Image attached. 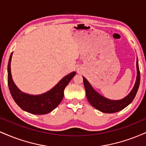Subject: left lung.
Masks as SVG:
<instances>
[{
  "label": "left lung",
  "instance_id": "obj_1",
  "mask_svg": "<svg viewBox=\"0 0 146 146\" xmlns=\"http://www.w3.org/2000/svg\"><path fill=\"white\" fill-rule=\"evenodd\" d=\"M83 80L87 100L92 106L102 113H117L128 106L133 101L137 93V90L139 89L140 84V72L139 68L138 59L137 58V78L135 85L129 94L121 100H113L104 98L92 87L90 84L84 77H83Z\"/></svg>",
  "mask_w": 146,
  "mask_h": 146
}]
</instances>
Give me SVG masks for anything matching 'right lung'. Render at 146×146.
<instances>
[{"mask_svg":"<svg viewBox=\"0 0 146 146\" xmlns=\"http://www.w3.org/2000/svg\"><path fill=\"white\" fill-rule=\"evenodd\" d=\"M11 53L7 66V81L10 93L18 106L25 111L34 115L47 114L56 108L62 100L64 90L76 73L71 72L60 80L55 86L46 93L40 95H30L21 91L14 82L11 73Z\"/></svg>","mask_w":146,"mask_h":146,"instance_id":"add662e5","label":"right lung"}]
</instances>
